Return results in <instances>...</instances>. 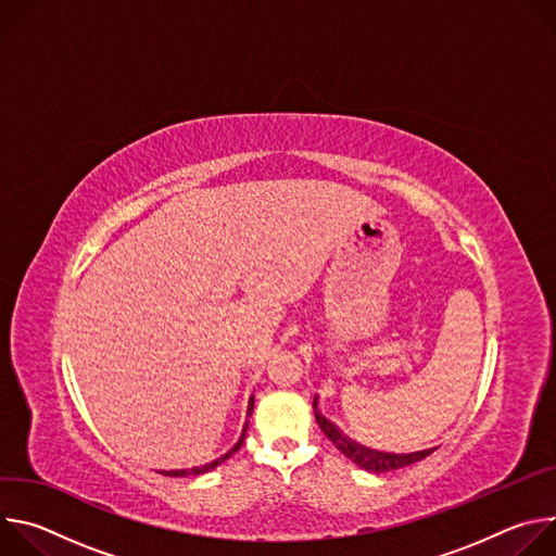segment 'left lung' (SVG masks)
<instances>
[{"mask_svg": "<svg viewBox=\"0 0 556 556\" xmlns=\"http://www.w3.org/2000/svg\"><path fill=\"white\" fill-rule=\"evenodd\" d=\"M314 418L319 422L321 431L330 438V442L345 455L350 457L356 466L369 470V472H387V470H395L403 468L409 464H416L420 459H425L427 455H431L435 451L433 448H425V451H416V453H384V451H376V448H367L354 440H350L334 422H330L321 412H319V399L314 395Z\"/></svg>", "mask_w": 556, "mask_h": 556, "instance_id": "left-lung-1", "label": "left lung"}]
</instances>
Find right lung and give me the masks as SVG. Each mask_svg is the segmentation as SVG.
<instances>
[{
    "instance_id": "obj_1",
    "label": "right lung",
    "mask_w": 556,
    "mask_h": 556,
    "mask_svg": "<svg viewBox=\"0 0 556 556\" xmlns=\"http://www.w3.org/2000/svg\"><path fill=\"white\" fill-rule=\"evenodd\" d=\"M253 407H255V395H251V399H249V412H247V416H251V414H253ZM247 429H249V420H247V425H244V429H242L240 440H237V444H235L228 453H224L222 457H217V459H213V462H208V464H202V466H193V468H178V470H161V472H163V475H172V478H187V475H202V472H208L211 468H215L217 464H222L224 459H228L235 451H240V446L244 444V438H247Z\"/></svg>"
}]
</instances>
